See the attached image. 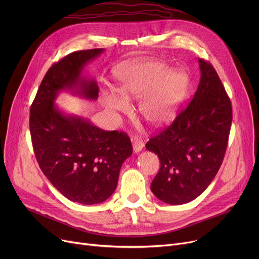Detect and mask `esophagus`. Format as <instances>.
I'll return each instance as SVG.
<instances>
[{
	"label": "esophagus",
	"mask_w": 259,
	"mask_h": 259,
	"mask_svg": "<svg viewBox=\"0 0 259 259\" xmlns=\"http://www.w3.org/2000/svg\"><path fill=\"white\" fill-rule=\"evenodd\" d=\"M132 146H133V151L135 153H139V152H141L143 150L144 142L142 140H140V139H137V138L132 139Z\"/></svg>",
	"instance_id": "34e87169"
}]
</instances>
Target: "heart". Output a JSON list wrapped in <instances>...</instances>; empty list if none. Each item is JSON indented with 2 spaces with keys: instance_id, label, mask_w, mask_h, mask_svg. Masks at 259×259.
I'll list each match as a JSON object with an SVG mask.
<instances>
[{
  "instance_id": "b5f03b06",
  "label": "heart",
  "mask_w": 259,
  "mask_h": 259,
  "mask_svg": "<svg viewBox=\"0 0 259 259\" xmlns=\"http://www.w3.org/2000/svg\"><path fill=\"white\" fill-rule=\"evenodd\" d=\"M117 92L106 91L102 98L104 106L112 112H127V101H140L139 111L149 124H166L175 114L187 91L185 73L172 70L156 60H135L120 65L116 71Z\"/></svg>"
}]
</instances>
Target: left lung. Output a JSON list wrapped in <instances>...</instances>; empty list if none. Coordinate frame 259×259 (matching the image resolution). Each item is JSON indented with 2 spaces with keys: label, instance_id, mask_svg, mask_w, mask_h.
<instances>
[{
  "label": "left lung",
  "instance_id": "obj_1",
  "mask_svg": "<svg viewBox=\"0 0 259 259\" xmlns=\"http://www.w3.org/2000/svg\"><path fill=\"white\" fill-rule=\"evenodd\" d=\"M198 63L200 80L192 101L146 144L160 161L151 191L170 205L191 201L208 188L223 164L232 122V106L219 74L205 60Z\"/></svg>",
  "mask_w": 259,
  "mask_h": 259
}]
</instances>
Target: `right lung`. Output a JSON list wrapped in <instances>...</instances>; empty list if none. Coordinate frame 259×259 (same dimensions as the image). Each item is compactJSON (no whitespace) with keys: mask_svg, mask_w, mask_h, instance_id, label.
Returning <instances> with one entry per match:
<instances>
[{"mask_svg":"<svg viewBox=\"0 0 259 259\" xmlns=\"http://www.w3.org/2000/svg\"><path fill=\"white\" fill-rule=\"evenodd\" d=\"M103 51H75L53 64L30 108L31 141L40 170L65 197L83 205L100 203L112 195L122 162L132 154L126 133L100 129L87 118L64 113L54 104L63 90L87 100L99 98L97 81L81 72Z\"/></svg>","mask_w":259,"mask_h":259,"instance_id":"obj_1","label":"right lung"}]
</instances>
